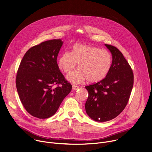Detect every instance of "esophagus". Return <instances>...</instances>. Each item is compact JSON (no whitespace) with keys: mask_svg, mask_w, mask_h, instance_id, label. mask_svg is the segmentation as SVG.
Masks as SVG:
<instances>
[{"mask_svg":"<svg viewBox=\"0 0 152 152\" xmlns=\"http://www.w3.org/2000/svg\"><path fill=\"white\" fill-rule=\"evenodd\" d=\"M72 88H73V90H76L79 89V86H77V85H72Z\"/></svg>","mask_w":152,"mask_h":152,"instance_id":"esophagus-1","label":"esophagus"}]
</instances>
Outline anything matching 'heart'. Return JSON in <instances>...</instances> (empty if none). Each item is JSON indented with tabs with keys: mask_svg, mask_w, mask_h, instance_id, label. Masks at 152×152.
I'll return each mask as SVG.
<instances>
[{
	"mask_svg": "<svg viewBox=\"0 0 152 152\" xmlns=\"http://www.w3.org/2000/svg\"><path fill=\"white\" fill-rule=\"evenodd\" d=\"M111 54L100 48L76 44L72 52L66 51L60 56L58 65L65 73H71L78 63L79 69L69 75L67 79L80 83L86 79L91 83L100 81L107 75L112 66Z\"/></svg>",
	"mask_w": 152,
	"mask_h": 152,
	"instance_id": "heart-1",
	"label": "heart"
}]
</instances>
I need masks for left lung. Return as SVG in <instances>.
Returning <instances> with one entry per match:
<instances>
[{
  "label": "left lung",
  "instance_id": "obj_1",
  "mask_svg": "<svg viewBox=\"0 0 152 152\" xmlns=\"http://www.w3.org/2000/svg\"><path fill=\"white\" fill-rule=\"evenodd\" d=\"M104 45L113 55L111 67L103 79L85 86L86 113L99 122L111 120L124 110L134 85L133 71L123 53L115 46Z\"/></svg>",
  "mask_w": 152,
  "mask_h": 152
}]
</instances>
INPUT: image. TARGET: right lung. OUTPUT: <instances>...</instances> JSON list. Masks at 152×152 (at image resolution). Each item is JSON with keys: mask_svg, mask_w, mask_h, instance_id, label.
Here are the masks:
<instances>
[{"mask_svg": "<svg viewBox=\"0 0 152 152\" xmlns=\"http://www.w3.org/2000/svg\"><path fill=\"white\" fill-rule=\"evenodd\" d=\"M62 44L61 39H50L32 47L17 70L15 83L20 101L27 112L38 118L54 115L72 88L56 61Z\"/></svg>", "mask_w": 152, "mask_h": 152, "instance_id": "1", "label": "right lung"}]
</instances>
